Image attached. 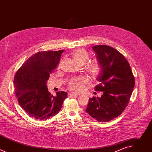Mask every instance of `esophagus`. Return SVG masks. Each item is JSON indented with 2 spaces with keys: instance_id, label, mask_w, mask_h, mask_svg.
Segmentation results:
<instances>
[{
  "instance_id": "34e87169",
  "label": "esophagus",
  "mask_w": 152,
  "mask_h": 152,
  "mask_svg": "<svg viewBox=\"0 0 152 152\" xmlns=\"http://www.w3.org/2000/svg\"><path fill=\"white\" fill-rule=\"evenodd\" d=\"M68 96H69V97H75V96H77L76 94H73V93H69L68 94Z\"/></svg>"
}]
</instances>
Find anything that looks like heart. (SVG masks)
Instances as JSON below:
<instances>
[{
    "mask_svg": "<svg viewBox=\"0 0 152 152\" xmlns=\"http://www.w3.org/2000/svg\"><path fill=\"white\" fill-rule=\"evenodd\" d=\"M71 55L75 62L78 64L79 66H82V65L85 64L89 58V54L88 52L82 48L74 50L72 52ZM87 71L92 77H96L100 71L99 64L97 62L90 64L87 67ZM86 82V80L83 77L72 79L69 83V88L73 91H80L83 88V83Z\"/></svg>",
    "mask_w": 152,
    "mask_h": 152,
    "instance_id": "b5f03b06",
    "label": "heart"
}]
</instances>
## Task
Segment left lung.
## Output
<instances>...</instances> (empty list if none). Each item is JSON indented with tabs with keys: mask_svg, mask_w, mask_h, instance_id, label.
Returning <instances> with one entry per match:
<instances>
[{
	"mask_svg": "<svg viewBox=\"0 0 152 152\" xmlns=\"http://www.w3.org/2000/svg\"><path fill=\"white\" fill-rule=\"evenodd\" d=\"M100 67L95 90L100 97L90 98L86 112L100 122L111 121L125 110L132 95L135 79L125 57L114 48L99 45L93 47Z\"/></svg>",
	"mask_w": 152,
	"mask_h": 152,
	"instance_id": "1",
	"label": "left lung"
}]
</instances>
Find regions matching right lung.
Listing matches in <instances>:
<instances>
[{
  "mask_svg": "<svg viewBox=\"0 0 152 152\" xmlns=\"http://www.w3.org/2000/svg\"><path fill=\"white\" fill-rule=\"evenodd\" d=\"M63 50L39 52L33 55L18 70L14 85L18 102L32 118L46 120L61 110L67 93L51 94L46 85L50 75L59 63Z\"/></svg>",
  "mask_w": 152,
  "mask_h": 152,
  "instance_id": "1",
  "label": "right lung"
}]
</instances>
